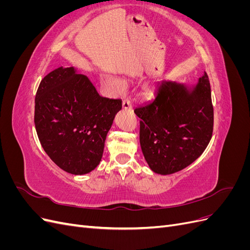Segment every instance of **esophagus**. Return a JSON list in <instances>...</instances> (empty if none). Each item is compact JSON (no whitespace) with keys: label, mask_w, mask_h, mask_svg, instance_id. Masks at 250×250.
<instances>
[{"label":"esophagus","mask_w":250,"mask_h":250,"mask_svg":"<svg viewBox=\"0 0 250 250\" xmlns=\"http://www.w3.org/2000/svg\"><path fill=\"white\" fill-rule=\"evenodd\" d=\"M122 106L124 109H131V101L128 98H125L122 103Z\"/></svg>","instance_id":"esophagus-1"}]
</instances>
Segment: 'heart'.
Returning a JSON list of instances; mask_svg holds the SVG:
<instances>
[{
	"label": "heart",
	"mask_w": 250,
	"mask_h": 250,
	"mask_svg": "<svg viewBox=\"0 0 250 250\" xmlns=\"http://www.w3.org/2000/svg\"><path fill=\"white\" fill-rule=\"evenodd\" d=\"M111 81L113 82V84H115L117 87H119V88H123L124 87V82L122 80L117 79V78H113V79H111Z\"/></svg>",
	"instance_id": "1"
}]
</instances>
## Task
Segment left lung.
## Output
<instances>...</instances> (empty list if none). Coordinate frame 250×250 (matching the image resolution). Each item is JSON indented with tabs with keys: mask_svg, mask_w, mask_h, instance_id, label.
<instances>
[{
	"mask_svg": "<svg viewBox=\"0 0 250 250\" xmlns=\"http://www.w3.org/2000/svg\"><path fill=\"white\" fill-rule=\"evenodd\" d=\"M140 143L150 169L168 175L185 169L203 153L211 139L214 108L204 72L197 84L158 82L152 102L134 109Z\"/></svg>",
	"mask_w": 250,
	"mask_h": 250,
	"instance_id": "1",
	"label": "left lung"
}]
</instances>
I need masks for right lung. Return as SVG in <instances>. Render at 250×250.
I'll return each mask as SVG.
<instances>
[{
    "instance_id": "right-lung-1",
    "label": "right lung",
    "mask_w": 250,
    "mask_h": 250,
    "mask_svg": "<svg viewBox=\"0 0 250 250\" xmlns=\"http://www.w3.org/2000/svg\"><path fill=\"white\" fill-rule=\"evenodd\" d=\"M120 99H108L75 67L49 73L35 96L34 124L42 146L60 169L82 175L100 164Z\"/></svg>"
}]
</instances>
